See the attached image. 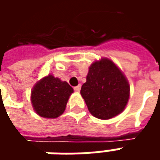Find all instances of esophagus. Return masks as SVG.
Returning a JSON list of instances; mask_svg holds the SVG:
<instances>
[{
  "instance_id": "esophagus-1",
  "label": "esophagus",
  "mask_w": 160,
  "mask_h": 160,
  "mask_svg": "<svg viewBox=\"0 0 160 160\" xmlns=\"http://www.w3.org/2000/svg\"><path fill=\"white\" fill-rule=\"evenodd\" d=\"M74 90H75V92H80V90H81V85L79 84V85L76 86V87L74 88Z\"/></svg>"
}]
</instances>
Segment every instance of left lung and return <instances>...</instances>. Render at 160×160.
I'll return each instance as SVG.
<instances>
[{"label":"left lung","mask_w":160,"mask_h":160,"mask_svg":"<svg viewBox=\"0 0 160 160\" xmlns=\"http://www.w3.org/2000/svg\"><path fill=\"white\" fill-rule=\"evenodd\" d=\"M81 95L92 116L109 119L126 108L130 87L128 81L112 60L102 58L90 67Z\"/></svg>","instance_id":"1"}]
</instances>
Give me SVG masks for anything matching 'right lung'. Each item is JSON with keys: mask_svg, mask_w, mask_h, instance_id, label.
I'll list each match as a JSON object with an SVG mask.
<instances>
[{"mask_svg": "<svg viewBox=\"0 0 160 160\" xmlns=\"http://www.w3.org/2000/svg\"><path fill=\"white\" fill-rule=\"evenodd\" d=\"M73 92V88L67 82L49 75L34 86L31 93L32 105L41 117L56 118L64 112Z\"/></svg>", "mask_w": 160, "mask_h": 160, "instance_id": "add662e5", "label": "right lung"}]
</instances>
